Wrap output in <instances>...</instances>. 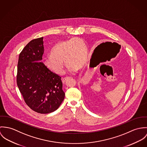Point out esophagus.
I'll return each instance as SVG.
<instances>
[{
    "instance_id": "34e87169",
    "label": "esophagus",
    "mask_w": 147,
    "mask_h": 147,
    "mask_svg": "<svg viewBox=\"0 0 147 147\" xmlns=\"http://www.w3.org/2000/svg\"><path fill=\"white\" fill-rule=\"evenodd\" d=\"M70 78V77H65V78H63V80H62L63 83H65V82L69 78Z\"/></svg>"
}]
</instances>
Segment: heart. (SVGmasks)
I'll list each match as a JSON object with an SVG mask.
<instances>
[{"label": "heart", "instance_id": "heart-1", "mask_svg": "<svg viewBox=\"0 0 147 147\" xmlns=\"http://www.w3.org/2000/svg\"><path fill=\"white\" fill-rule=\"evenodd\" d=\"M87 49L84 41L71 38L56 44L51 53L43 59V63L49 70L61 75L64 73L65 61L70 71H75L86 64Z\"/></svg>", "mask_w": 147, "mask_h": 147}]
</instances>
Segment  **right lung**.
Instances as JSON below:
<instances>
[{"label":"right lung","instance_id":"1","mask_svg":"<svg viewBox=\"0 0 147 147\" xmlns=\"http://www.w3.org/2000/svg\"><path fill=\"white\" fill-rule=\"evenodd\" d=\"M43 38L32 40L21 52L17 64V84L25 103L34 111L53 112L65 98L61 77L41 61Z\"/></svg>","mask_w":147,"mask_h":147}]
</instances>
